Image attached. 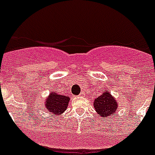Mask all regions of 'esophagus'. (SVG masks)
Wrapping results in <instances>:
<instances>
[{"instance_id":"obj_1","label":"esophagus","mask_w":155,"mask_h":155,"mask_svg":"<svg viewBox=\"0 0 155 155\" xmlns=\"http://www.w3.org/2000/svg\"><path fill=\"white\" fill-rule=\"evenodd\" d=\"M80 95H81V96H84V92H81V94H80Z\"/></svg>"}]
</instances>
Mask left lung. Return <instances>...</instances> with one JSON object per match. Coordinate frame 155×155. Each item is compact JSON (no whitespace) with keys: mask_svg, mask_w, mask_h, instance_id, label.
Segmentation results:
<instances>
[{"mask_svg":"<svg viewBox=\"0 0 155 155\" xmlns=\"http://www.w3.org/2000/svg\"><path fill=\"white\" fill-rule=\"evenodd\" d=\"M94 107L98 115L101 117H104L115 116L118 104L117 100L111 95L109 90H104V93L94 99Z\"/></svg>","mask_w":155,"mask_h":155,"instance_id":"8db88e82","label":"left lung"}]
</instances>
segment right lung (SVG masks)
Listing matches in <instances>:
<instances>
[{
	"mask_svg": "<svg viewBox=\"0 0 155 155\" xmlns=\"http://www.w3.org/2000/svg\"><path fill=\"white\" fill-rule=\"evenodd\" d=\"M70 98L68 96L61 95L57 93L52 92L48 95L45 102V107L50 113L55 115H59L63 113L66 109L69 104Z\"/></svg>",
	"mask_w": 155,
	"mask_h": 155,
	"instance_id": "add662e5",
	"label": "right lung"
}]
</instances>
